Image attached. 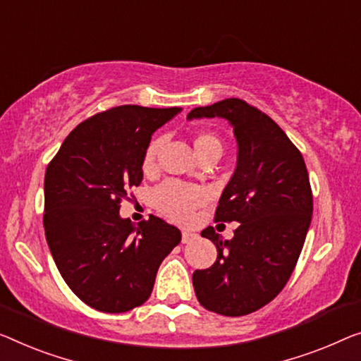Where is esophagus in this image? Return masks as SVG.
<instances>
[{"mask_svg":"<svg viewBox=\"0 0 361 361\" xmlns=\"http://www.w3.org/2000/svg\"><path fill=\"white\" fill-rule=\"evenodd\" d=\"M195 238H196V235L191 233V232H186V230L181 233V241H183V243H190V241H192Z\"/></svg>","mask_w":361,"mask_h":361,"instance_id":"1","label":"esophagus"}]
</instances>
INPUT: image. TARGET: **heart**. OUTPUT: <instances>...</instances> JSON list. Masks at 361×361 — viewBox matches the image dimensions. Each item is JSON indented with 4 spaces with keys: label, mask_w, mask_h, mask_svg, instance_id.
<instances>
[{
    "label": "heart",
    "mask_w": 361,
    "mask_h": 361,
    "mask_svg": "<svg viewBox=\"0 0 361 361\" xmlns=\"http://www.w3.org/2000/svg\"><path fill=\"white\" fill-rule=\"evenodd\" d=\"M162 141L155 139L150 142V146L144 155V169L150 170L157 160ZM196 155L201 157L204 154H222V142L220 139L211 133H199L192 141ZM206 199V195L201 188L183 185L178 181H166L162 186H159L154 192V202L160 211L176 222H188L191 219L192 211L197 206H201Z\"/></svg>",
    "instance_id": "1"
}]
</instances>
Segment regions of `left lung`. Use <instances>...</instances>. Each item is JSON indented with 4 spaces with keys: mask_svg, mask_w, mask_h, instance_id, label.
Here are the masks:
<instances>
[{
    "mask_svg": "<svg viewBox=\"0 0 361 361\" xmlns=\"http://www.w3.org/2000/svg\"><path fill=\"white\" fill-rule=\"evenodd\" d=\"M224 118L238 146L236 169L220 196L215 220L238 222L232 240L202 230L217 248L209 269L195 271L192 287L204 308L245 316L281 293L297 264L313 196L300 150L266 113L240 99H225L188 113V120Z\"/></svg>",
    "mask_w": 361,
    "mask_h": 361,
    "instance_id": "8db88e82",
    "label": "left lung"
}]
</instances>
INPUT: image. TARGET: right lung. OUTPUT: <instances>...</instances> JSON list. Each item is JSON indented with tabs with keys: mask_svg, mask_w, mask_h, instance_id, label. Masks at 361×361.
<instances>
[{
	"mask_svg": "<svg viewBox=\"0 0 361 361\" xmlns=\"http://www.w3.org/2000/svg\"><path fill=\"white\" fill-rule=\"evenodd\" d=\"M181 109L121 105L80 123L47 166L43 227L64 282L85 305L125 313L152 293L181 232L150 215L134 225L120 201L142 181L150 137Z\"/></svg>",
	"mask_w": 361,
	"mask_h": 361,
	"instance_id": "right-lung-1",
	"label": "right lung"
}]
</instances>
